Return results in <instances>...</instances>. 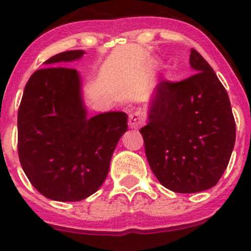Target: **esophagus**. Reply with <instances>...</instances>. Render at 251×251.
Returning a JSON list of instances; mask_svg holds the SVG:
<instances>
[{"label": "esophagus", "mask_w": 251, "mask_h": 251, "mask_svg": "<svg viewBox=\"0 0 251 251\" xmlns=\"http://www.w3.org/2000/svg\"><path fill=\"white\" fill-rule=\"evenodd\" d=\"M144 123V115L141 111H135L128 116V126L131 128H140Z\"/></svg>", "instance_id": "esophagus-1"}]
</instances>
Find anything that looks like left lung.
<instances>
[{
    "label": "left lung",
    "instance_id": "1",
    "mask_svg": "<svg viewBox=\"0 0 251 251\" xmlns=\"http://www.w3.org/2000/svg\"><path fill=\"white\" fill-rule=\"evenodd\" d=\"M197 73L154 88L148 124L141 128L149 166L165 188L176 193L206 191L219 182L235 142L231 102L209 63L191 50Z\"/></svg>",
    "mask_w": 251,
    "mask_h": 251
}]
</instances>
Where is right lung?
Segmentation results:
<instances>
[{"label": "right lung", "mask_w": 251, "mask_h": 251, "mask_svg": "<svg viewBox=\"0 0 251 251\" xmlns=\"http://www.w3.org/2000/svg\"><path fill=\"white\" fill-rule=\"evenodd\" d=\"M85 53L68 50L47 59L48 68L30 76L18 111L22 168L32 186L52 201H78L96 193L127 131L124 111L88 118L80 73L62 68Z\"/></svg>", "instance_id": "right-lung-1"}]
</instances>
